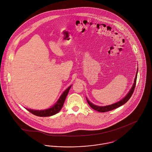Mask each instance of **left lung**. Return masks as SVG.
<instances>
[{
	"label": "left lung",
	"instance_id": "obj_1",
	"mask_svg": "<svg viewBox=\"0 0 152 152\" xmlns=\"http://www.w3.org/2000/svg\"><path fill=\"white\" fill-rule=\"evenodd\" d=\"M137 71H138V68H137V72H136V77H135V78H134V83L132 86V88L130 89L129 92L128 93V94L126 95V96L123 98L122 100H121L120 101L118 102H116L113 104H112V105H108V106H104V107H99V106H96V105H94L93 104H92L88 99L87 98V102L88 103V104L89 105V106L92 108V109H94V110H97L98 112H108L109 110H112L113 109H115L117 108L122 105H123L124 104H125L126 102H128V101L130 99L131 96L132 95L133 93V91H134V89L135 88V86H136V80H137Z\"/></svg>",
	"mask_w": 152,
	"mask_h": 152
}]
</instances>
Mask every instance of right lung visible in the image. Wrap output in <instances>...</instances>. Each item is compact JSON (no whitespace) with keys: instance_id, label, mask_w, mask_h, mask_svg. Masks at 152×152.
I'll use <instances>...</instances> for the list:
<instances>
[{"instance_id":"add662e5","label":"right lung","mask_w":152,"mask_h":152,"mask_svg":"<svg viewBox=\"0 0 152 152\" xmlns=\"http://www.w3.org/2000/svg\"><path fill=\"white\" fill-rule=\"evenodd\" d=\"M72 86H69L67 89H65V91L62 94V95L60 96V98L57 101V102L55 104V105L50 108L45 109V110H33V109H26L27 110H28L30 112L33 113L34 115L40 116V117H46V116H53L58 112H60V110L61 109L62 107H63L64 103L65 102V98L67 96V94L69 92V90L70 89Z\"/></svg>"}]
</instances>
